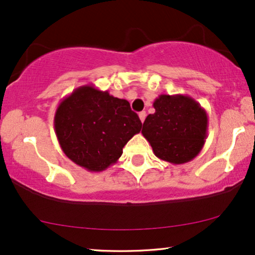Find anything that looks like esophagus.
Masks as SVG:
<instances>
[{
    "label": "esophagus",
    "instance_id": "obj_1",
    "mask_svg": "<svg viewBox=\"0 0 255 255\" xmlns=\"http://www.w3.org/2000/svg\"><path fill=\"white\" fill-rule=\"evenodd\" d=\"M139 118H140L141 123H144V121H145V118H146V113H145V111H141V113H139Z\"/></svg>",
    "mask_w": 255,
    "mask_h": 255
}]
</instances>
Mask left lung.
Instances as JSON below:
<instances>
[{"mask_svg":"<svg viewBox=\"0 0 255 255\" xmlns=\"http://www.w3.org/2000/svg\"><path fill=\"white\" fill-rule=\"evenodd\" d=\"M155 113L148 115L141 133L159 159L181 165L197 156L207 139L208 115L187 95H160Z\"/></svg>","mask_w":255,"mask_h":255,"instance_id":"obj_1","label":"left lung"}]
</instances>
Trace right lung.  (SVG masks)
<instances>
[{
	"instance_id": "obj_1",
	"label": "right lung",
	"mask_w": 255,
	"mask_h": 255,
	"mask_svg": "<svg viewBox=\"0 0 255 255\" xmlns=\"http://www.w3.org/2000/svg\"><path fill=\"white\" fill-rule=\"evenodd\" d=\"M141 122L127 100L92 85L81 86L59 103L54 130L68 159L89 172L117 162L127 142L140 132Z\"/></svg>"
}]
</instances>
